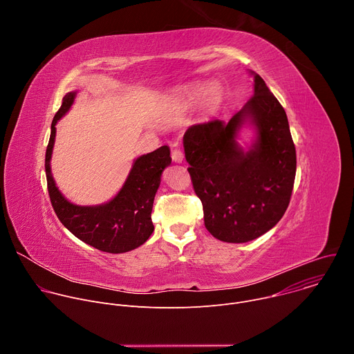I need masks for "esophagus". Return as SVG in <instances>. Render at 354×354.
<instances>
[{"mask_svg": "<svg viewBox=\"0 0 354 354\" xmlns=\"http://www.w3.org/2000/svg\"><path fill=\"white\" fill-rule=\"evenodd\" d=\"M171 157H172V161L174 162H182L183 160H185V154H183V151L180 149V148H175V149H172V154H171Z\"/></svg>", "mask_w": 354, "mask_h": 354, "instance_id": "1", "label": "esophagus"}]
</instances>
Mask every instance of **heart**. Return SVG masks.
<instances>
[{
    "mask_svg": "<svg viewBox=\"0 0 354 354\" xmlns=\"http://www.w3.org/2000/svg\"><path fill=\"white\" fill-rule=\"evenodd\" d=\"M203 92H205V89L196 91V96L200 95V93H203ZM218 102H220V92H218L216 88H214V89H210V92H209V104H210L212 106H217Z\"/></svg>",
    "mask_w": 354,
    "mask_h": 354,
    "instance_id": "obj_1",
    "label": "heart"
}]
</instances>
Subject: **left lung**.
<instances>
[{"mask_svg": "<svg viewBox=\"0 0 354 354\" xmlns=\"http://www.w3.org/2000/svg\"><path fill=\"white\" fill-rule=\"evenodd\" d=\"M255 92L228 123L214 119L190 126L185 157L205 225L217 239L242 243L272 230L284 216L294 186L297 157L286 111L261 75ZM249 121L257 141L249 150L236 142Z\"/></svg>", "mask_w": 354, "mask_h": 354, "instance_id": "8db88e82", "label": "left lung"}]
</instances>
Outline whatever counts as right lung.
I'll return each instance as SVG.
<instances>
[{"mask_svg": "<svg viewBox=\"0 0 354 354\" xmlns=\"http://www.w3.org/2000/svg\"><path fill=\"white\" fill-rule=\"evenodd\" d=\"M75 92H68L52 122L44 169L52 206L62 224L82 242L109 254H123L142 245L154 231L151 212L162 171L171 164V151L162 145L138 157L119 193L105 205L77 206L62 194L50 171L56 123L68 112Z\"/></svg>", "mask_w": 354, "mask_h": 354, "instance_id": "1", "label": "right lung"}]
</instances>
